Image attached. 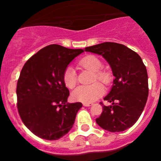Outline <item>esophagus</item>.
<instances>
[{
    "label": "esophagus",
    "mask_w": 161,
    "mask_h": 161,
    "mask_svg": "<svg viewBox=\"0 0 161 161\" xmlns=\"http://www.w3.org/2000/svg\"><path fill=\"white\" fill-rule=\"evenodd\" d=\"M92 103H83V106L84 107H90V106H92Z\"/></svg>",
    "instance_id": "obj_1"
}]
</instances>
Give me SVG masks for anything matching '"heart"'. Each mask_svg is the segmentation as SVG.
I'll return each mask as SVG.
<instances>
[{
    "label": "heart",
    "mask_w": 161,
    "mask_h": 161,
    "mask_svg": "<svg viewBox=\"0 0 161 161\" xmlns=\"http://www.w3.org/2000/svg\"><path fill=\"white\" fill-rule=\"evenodd\" d=\"M79 66L87 70L94 72L92 82L97 81L101 82L108 86L111 82V75L109 71L101 69L103 64L97 57L89 55L82 58L79 62ZM62 80L64 86L69 89L74 88L77 82V75L75 69L68 67L63 72ZM104 94V88L99 82H95L90 86H78L71 93V98L77 102L83 103H90L96 101Z\"/></svg>",
    "instance_id": "b5f03b06"
}]
</instances>
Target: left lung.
Wrapping results in <instances>:
<instances>
[{"label":"left lung","mask_w":161,"mask_h":161,"mask_svg":"<svg viewBox=\"0 0 161 161\" xmlns=\"http://www.w3.org/2000/svg\"><path fill=\"white\" fill-rule=\"evenodd\" d=\"M87 52L102 55L111 65L115 79L105 106L96 122L111 132L131 127L140 117L149 94L147 68L139 54L125 45L112 42L86 47Z\"/></svg>","instance_id":"1"}]
</instances>
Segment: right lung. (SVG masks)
I'll list each match as a JSON object with an SVG mask.
<instances>
[{"label": "right lung", "mask_w": 161, "mask_h": 161, "mask_svg": "<svg viewBox=\"0 0 161 161\" xmlns=\"http://www.w3.org/2000/svg\"><path fill=\"white\" fill-rule=\"evenodd\" d=\"M82 49L58 44L42 48L25 62L17 82V107L22 122L38 137L57 140L72 128L80 102L67 103L63 72Z\"/></svg>", "instance_id": "obj_1"}]
</instances>
